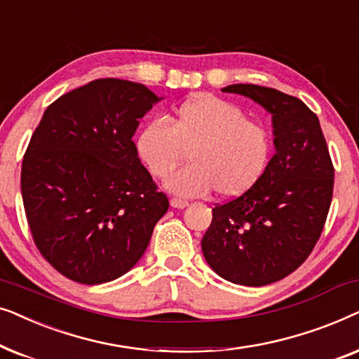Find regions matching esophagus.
<instances>
[{
  "label": "esophagus",
  "mask_w": 359,
  "mask_h": 359,
  "mask_svg": "<svg viewBox=\"0 0 359 359\" xmlns=\"http://www.w3.org/2000/svg\"><path fill=\"white\" fill-rule=\"evenodd\" d=\"M170 204H171V208H175V209H184L186 205H188V201L173 198V199L170 201Z\"/></svg>",
  "instance_id": "esophagus-1"
}]
</instances>
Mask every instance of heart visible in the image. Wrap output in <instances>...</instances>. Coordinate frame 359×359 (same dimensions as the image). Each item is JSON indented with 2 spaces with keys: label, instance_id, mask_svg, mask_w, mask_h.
Instances as JSON below:
<instances>
[{
  "label": "heart",
  "instance_id": "heart-1",
  "mask_svg": "<svg viewBox=\"0 0 359 359\" xmlns=\"http://www.w3.org/2000/svg\"><path fill=\"white\" fill-rule=\"evenodd\" d=\"M137 154L160 180L173 175L189 154L191 165L166 183L171 193L198 198L215 189L222 198H237L266 171L271 137L233 102L203 93L178 107L171 126L150 121L137 137Z\"/></svg>",
  "mask_w": 359,
  "mask_h": 359
}]
</instances>
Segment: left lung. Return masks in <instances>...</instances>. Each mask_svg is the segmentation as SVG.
<instances>
[{
	"mask_svg": "<svg viewBox=\"0 0 359 359\" xmlns=\"http://www.w3.org/2000/svg\"><path fill=\"white\" fill-rule=\"evenodd\" d=\"M271 114L274 150L252 189L212 209L201 248L220 278L266 286L286 278L316 247L330 209L333 165L318 117L297 97L258 85H230Z\"/></svg>",
	"mask_w": 359,
	"mask_h": 359,
	"instance_id": "left-lung-1",
	"label": "left lung"
}]
</instances>
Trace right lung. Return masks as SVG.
I'll return each instance as SVG.
<instances>
[{"label":"right lung","mask_w":359,"mask_h":359,"mask_svg":"<svg viewBox=\"0 0 359 359\" xmlns=\"http://www.w3.org/2000/svg\"><path fill=\"white\" fill-rule=\"evenodd\" d=\"M161 100L140 83L95 80L53 101L31 137L21 171L27 224L42 257L72 281L126 274L168 210L132 142Z\"/></svg>","instance_id":"1"}]
</instances>
